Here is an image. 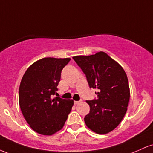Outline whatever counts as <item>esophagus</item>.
<instances>
[{
	"instance_id": "34e87169",
	"label": "esophagus",
	"mask_w": 153,
	"mask_h": 153,
	"mask_svg": "<svg viewBox=\"0 0 153 153\" xmlns=\"http://www.w3.org/2000/svg\"><path fill=\"white\" fill-rule=\"evenodd\" d=\"M80 102H81V101H74V103H75V105H78V104H79V103H80Z\"/></svg>"
}]
</instances>
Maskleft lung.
Returning <instances> with one entry per match:
<instances>
[{
  "label": "left lung",
  "mask_w": 153,
  "mask_h": 153,
  "mask_svg": "<svg viewBox=\"0 0 153 153\" xmlns=\"http://www.w3.org/2000/svg\"><path fill=\"white\" fill-rule=\"evenodd\" d=\"M86 76L90 88H98L97 99L86 101L90 112L84 118L91 130L105 134L115 129L124 118L130 91L125 71L104 52L73 57Z\"/></svg>",
  "instance_id": "obj_1"
}]
</instances>
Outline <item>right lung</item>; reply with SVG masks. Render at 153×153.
I'll return each mask as SVG.
<instances>
[{
	"label": "right lung",
	"mask_w": 153,
	"mask_h": 153,
	"mask_svg": "<svg viewBox=\"0 0 153 153\" xmlns=\"http://www.w3.org/2000/svg\"><path fill=\"white\" fill-rule=\"evenodd\" d=\"M71 58L45 57L26 70L21 81L19 102L26 122L40 134L51 136L62 129L74 101L59 97L57 91L62 68Z\"/></svg>",
	"instance_id": "obj_1"
}]
</instances>
